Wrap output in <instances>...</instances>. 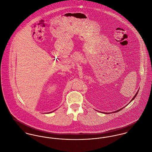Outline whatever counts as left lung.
I'll use <instances>...</instances> for the list:
<instances>
[{
	"mask_svg": "<svg viewBox=\"0 0 152 152\" xmlns=\"http://www.w3.org/2000/svg\"><path fill=\"white\" fill-rule=\"evenodd\" d=\"M138 91H139V90H138ZM138 92H137V93L135 94V96H134V97H133V98H132V99H131V101H132V100H133V99H134V98H135V97H136V96H137V94H138ZM124 107H123V108H124ZM123 108H121V109H118V110H116V111H115V112H113V113H116V112H118V111H120V110H121V109H123Z\"/></svg>",
	"mask_w": 152,
	"mask_h": 152,
	"instance_id": "obj_1",
	"label": "left lung"
}]
</instances>
